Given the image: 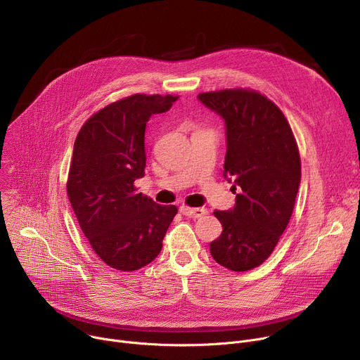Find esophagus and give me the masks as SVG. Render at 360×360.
<instances>
[{
  "label": "esophagus",
  "mask_w": 360,
  "mask_h": 360,
  "mask_svg": "<svg viewBox=\"0 0 360 360\" xmlns=\"http://www.w3.org/2000/svg\"><path fill=\"white\" fill-rule=\"evenodd\" d=\"M181 212L184 215H186V217L198 219V217H202V215L207 214V210L205 208H193V207H188V205H182Z\"/></svg>",
  "instance_id": "34e87169"
}]
</instances>
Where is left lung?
Listing matches in <instances>:
<instances>
[{"label": "left lung", "instance_id": "1", "mask_svg": "<svg viewBox=\"0 0 360 360\" xmlns=\"http://www.w3.org/2000/svg\"><path fill=\"white\" fill-rule=\"evenodd\" d=\"M198 98L224 118L223 175L238 191L233 210L214 211L223 233L210 252L230 271H250L271 256L290 223L301 181L300 150L288 120L263 94L233 88Z\"/></svg>", "mask_w": 360, "mask_h": 360}]
</instances>
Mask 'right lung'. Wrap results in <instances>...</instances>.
I'll return each instance as SVG.
<instances>
[{
  "mask_svg": "<svg viewBox=\"0 0 360 360\" xmlns=\"http://www.w3.org/2000/svg\"><path fill=\"white\" fill-rule=\"evenodd\" d=\"M176 100V95L133 94L92 114L77 136L68 198L94 252L117 271L150 263L178 212L134 186L145 175L146 123Z\"/></svg>",
  "mask_w": 360,
  "mask_h": 360,
  "instance_id": "right-lung-1",
  "label": "right lung"
}]
</instances>
